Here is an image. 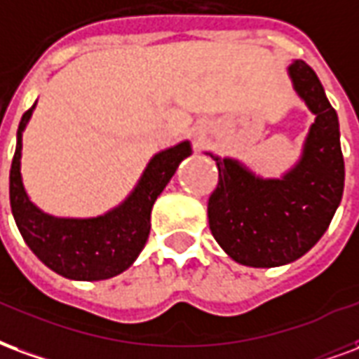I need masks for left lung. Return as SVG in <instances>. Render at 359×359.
<instances>
[{"mask_svg":"<svg viewBox=\"0 0 359 359\" xmlns=\"http://www.w3.org/2000/svg\"><path fill=\"white\" fill-rule=\"evenodd\" d=\"M289 76L316 114L297 166L281 180H262L237 161L210 154L218 166L208 198L210 231L243 266L273 268L304 256L327 231L344 191L337 111L310 65L294 61Z\"/></svg>","mask_w":359,"mask_h":359,"instance_id":"8db88e82","label":"left lung"}]
</instances>
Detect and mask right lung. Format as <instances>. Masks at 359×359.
<instances>
[{
    "mask_svg": "<svg viewBox=\"0 0 359 359\" xmlns=\"http://www.w3.org/2000/svg\"><path fill=\"white\" fill-rule=\"evenodd\" d=\"M34 107L36 103L20 118L9 172V198L18 231L34 255L59 276L80 281L118 276L145 247L154 201L168 185L180 162L191 154L189 141L154 154L137 187L114 210L97 218H55L30 203L20 177L22 130Z\"/></svg>",
    "mask_w": 359,
    "mask_h": 359,
    "instance_id": "1",
    "label": "right lung"
}]
</instances>
